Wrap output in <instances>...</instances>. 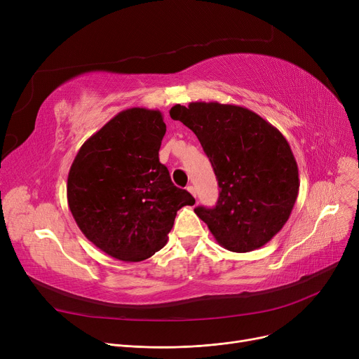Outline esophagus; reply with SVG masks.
<instances>
[{
    "instance_id": "obj_1",
    "label": "esophagus",
    "mask_w": 359,
    "mask_h": 359,
    "mask_svg": "<svg viewBox=\"0 0 359 359\" xmlns=\"http://www.w3.org/2000/svg\"><path fill=\"white\" fill-rule=\"evenodd\" d=\"M187 191H189V192L196 198V189H195V186H192V184L187 186Z\"/></svg>"
}]
</instances>
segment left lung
Segmentation results:
<instances>
[{"instance_id":"1","label":"left lung","mask_w":359,"mask_h":359,"mask_svg":"<svg viewBox=\"0 0 359 359\" xmlns=\"http://www.w3.org/2000/svg\"><path fill=\"white\" fill-rule=\"evenodd\" d=\"M170 116L195 132L221 187L215 208L198 206L195 214L224 249L248 253L265 246L288 221L299 189L285 137L236 104H176Z\"/></svg>"}]
</instances>
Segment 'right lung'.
<instances>
[{
    "mask_svg": "<svg viewBox=\"0 0 359 359\" xmlns=\"http://www.w3.org/2000/svg\"><path fill=\"white\" fill-rule=\"evenodd\" d=\"M164 134L160 110L130 107L93 134L71 164L69 211L94 246L118 260L141 262L163 249L177 211L195 203L158 160Z\"/></svg>",
    "mask_w": 359,
    "mask_h": 359,
    "instance_id": "1",
    "label": "right lung"
}]
</instances>
